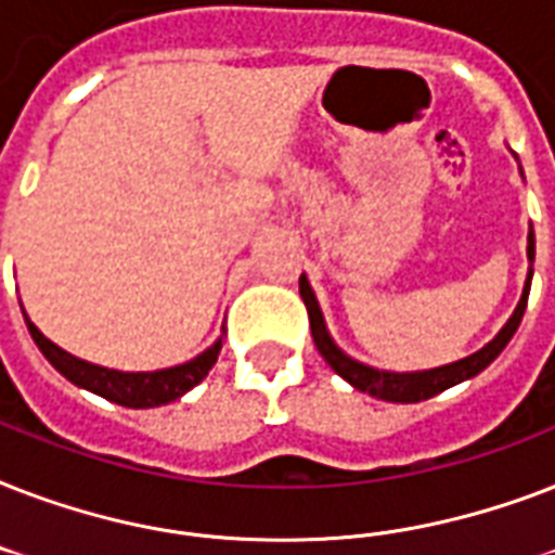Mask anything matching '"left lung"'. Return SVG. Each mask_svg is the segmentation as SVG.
Returning a JSON list of instances; mask_svg holds the SVG:
<instances>
[{
    "mask_svg": "<svg viewBox=\"0 0 555 555\" xmlns=\"http://www.w3.org/2000/svg\"><path fill=\"white\" fill-rule=\"evenodd\" d=\"M521 176H525V172H521ZM527 259H530V264H533L535 259L533 227H530V233H527ZM530 282H533V268L527 270L525 291H521V299H518L516 311H513L507 325H504L487 346L478 348L475 354L464 357V360H455V363L423 371H383L374 369V365L360 363L354 357H348L328 334V325H325L322 308L320 302H317V294H313L311 282H308L305 273L299 276V294H302L305 308H308L313 343L320 348V354L325 357V363L337 371L339 377L346 379V383H351L354 388H360V391H365V395L377 397V400H388V403H421V400H429V397L440 395V391H447V388L457 386V383H464V379H473L475 374H481V371L507 348V343L513 339L518 325H521V317H525L527 296H530Z\"/></svg>",
    "mask_w": 555,
    "mask_h": 555,
    "instance_id": "left-lung-1",
    "label": "left lung"
}]
</instances>
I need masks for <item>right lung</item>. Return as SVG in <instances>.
<instances>
[{"label":"right lung","mask_w":555,"mask_h":555,"mask_svg":"<svg viewBox=\"0 0 555 555\" xmlns=\"http://www.w3.org/2000/svg\"><path fill=\"white\" fill-rule=\"evenodd\" d=\"M25 313V311H22ZM30 337L37 343V348L46 354V360L54 365L65 379H72L74 386L86 388L91 395H100L126 409H155V405H167L178 397H184L190 388H195L201 379L207 377L209 369L216 365L218 351H221V337L201 351L198 357H192L186 363L172 365V369L158 371H117L106 369V365H94L89 360L68 354L63 348L51 343L34 322L25 317Z\"/></svg>","instance_id":"right-lung-1"}]
</instances>
